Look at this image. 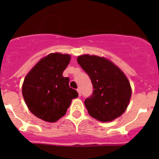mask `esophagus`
Listing matches in <instances>:
<instances>
[{"mask_svg":"<svg viewBox=\"0 0 159 159\" xmlns=\"http://www.w3.org/2000/svg\"><path fill=\"white\" fill-rule=\"evenodd\" d=\"M77 92H78L79 96H80V95H81V92H80V89H77Z\"/></svg>","mask_w":159,"mask_h":159,"instance_id":"1","label":"esophagus"}]
</instances>
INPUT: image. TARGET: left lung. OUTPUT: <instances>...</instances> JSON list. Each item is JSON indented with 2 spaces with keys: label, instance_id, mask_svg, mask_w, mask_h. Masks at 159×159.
Wrapping results in <instances>:
<instances>
[{
  "label": "left lung",
  "instance_id": "1",
  "mask_svg": "<svg viewBox=\"0 0 159 159\" xmlns=\"http://www.w3.org/2000/svg\"><path fill=\"white\" fill-rule=\"evenodd\" d=\"M77 62L93 85L92 96L84 101L90 116L103 123L122 116L131 97L130 82L122 70L111 60L97 56L82 55Z\"/></svg>",
  "mask_w": 159,
  "mask_h": 159
}]
</instances>
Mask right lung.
I'll list each match as a JSON object with an SVG mask.
<instances>
[{
	"label": "right lung",
	"instance_id": "1",
	"mask_svg": "<svg viewBox=\"0 0 159 159\" xmlns=\"http://www.w3.org/2000/svg\"><path fill=\"white\" fill-rule=\"evenodd\" d=\"M70 55L51 53L43 57L27 74L22 85L26 105L35 116L54 123L66 114L71 100L78 97L63 72L70 63Z\"/></svg>",
	"mask_w": 159,
	"mask_h": 159
}]
</instances>
